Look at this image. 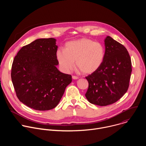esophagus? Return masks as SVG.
Masks as SVG:
<instances>
[{"label": "esophagus", "instance_id": "34e87169", "mask_svg": "<svg viewBox=\"0 0 146 146\" xmlns=\"http://www.w3.org/2000/svg\"><path fill=\"white\" fill-rule=\"evenodd\" d=\"M72 78L73 80H77L78 78V77L77 76H72Z\"/></svg>", "mask_w": 146, "mask_h": 146}]
</instances>
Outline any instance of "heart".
I'll use <instances>...</instances> for the list:
<instances>
[{
    "label": "heart",
    "instance_id": "obj_1",
    "mask_svg": "<svg viewBox=\"0 0 146 146\" xmlns=\"http://www.w3.org/2000/svg\"><path fill=\"white\" fill-rule=\"evenodd\" d=\"M105 50L98 41L87 38H82L68 41L65 50L58 49L56 52L59 64L65 72L71 71L76 60V67L84 74H91L102 65Z\"/></svg>",
    "mask_w": 146,
    "mask_h": 146
}]
</instances>
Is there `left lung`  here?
Segmentation results:
<instances>
[{
    "label": "left lung",
    "instance_id": "left-lung-1",
    "mask_svg": "<svg viewBox=\"0 0 146 146\" xmlns=\"http://www.w3.org/2000/svg\"><path fill=\"white\" fill-rule=\"evenodd\" d=\"M105 45L102 65L86 77L88 81L86 97L91 103L100 106L116 102L127 92L132 72L131 59L127 48L109 36Z\"/></svg>",
    "mask_w": 146,
    "mask_h": 146
}]
</instances>
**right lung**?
<instances>
[{
  "instance_id": "1",
  "label": "right lung",
  "mask_w": 146,
  "mask_h": 146,
  "mask_svg": "<svg viewBox=\"0 0 146 146\" xmlns=\"http://www.w3.org/2000/svg\"><path fill=\"white\" fill-rule=\"evenodd\" d=\"M58 46L54 38H38L23 47L14 57L11 77L18 99L40 111L55 108L72 82L56 68Z\"/></svg>"
}]
</instances>
